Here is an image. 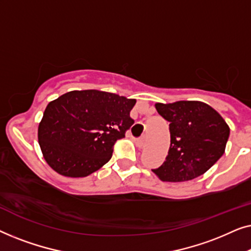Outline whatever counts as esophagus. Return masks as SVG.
Wrapping results in <instances>:
<instances>
[{"label":"esophagus","instance_id":"34e87169","mask_svg":"<svg viewBox=\"0 0 251 251\" xmlns=\"http://www.w3.org/2000/svg\"><path fill=\"white\" fill-rule=\"evenodd\" d=\"M137 146L139 147V149H144V147H145V145H146V138H145V136H143V137H140V138L137 140Z\"/></svg>","mask_w":251,"mask_h":251}]
</instances>
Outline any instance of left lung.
I'll list each match as a JSON object with an SVG mask.
<instances>
[{
    "label": "left lung",
    "mask_w": 251,
    "mask_h": 251,
    "mask_svg": "<svg viewBox=\"0 0 251 251\" xmlns=\"http://www.w3.org/2000/svg\"><path fill=\"white\" fill-rule=\"evenodd\" d=\"M169 121L170 147L166 161L152 171L163 181L194 179L210 169L225 152L229 128L211 106L202 101L180 100L155 104Z\"/></svg>",
    "instance_id": "left-lung-1"
}]
</instances>
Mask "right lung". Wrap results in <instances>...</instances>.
Here are the masks:
<instances>
[{
  "label": "right lung",
  "mask_w": 251,
  "mask_h": 251,
  "mask_svg": "<svg viewBox=\"0 0 251 251\" xmlns=\"http://www.w3.org/2000/svg\"><path fill=\"white\" fill-rule=\"evenodd\" d=\"M136 99L74 90L48 104L37 130L47 163L66 177H87L107 163L116 140L133 125Z\"/></svg>",
  "instance_id": "obj_1"
}]
</instances>
